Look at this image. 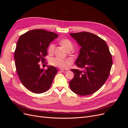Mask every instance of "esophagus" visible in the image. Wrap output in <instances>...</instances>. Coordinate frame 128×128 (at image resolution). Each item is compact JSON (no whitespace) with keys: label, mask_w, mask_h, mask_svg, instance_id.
Wrapping results in <instances>:
<instances>
[{"label":"esophagus","mask_w":128,"mask_h":128,"mask_svg":"<svg viewBox=\"0 0 128 128\" xmlns=\"http://www.w3.org/2000/svg\"><path fill=\"white\" fill-rule=\"evenodd\" d=\"M60 71L62 72H68V70H67V69H61Z\"/></svg>","instance_id":"34e87169"}]
</instances>
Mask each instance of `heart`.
I'll list each match as a JSON object with an SVG mask.
<instances>
[{
  "instance_id": "1",
  "label": "heart",
  "mask_w": 128,
  "mask_h": 128,
  "mask_svg": "<svg viewBox=\"0 0 128 128\" xmlns=\"http://www.w3.org/2000/svg\"><path fill=\"white\" fill-rule=\"evenodd\" d=\"M60 45L63 46L64 49L67 52L72 51L74 48V44L69 39H62L60 41ZM55 44L52 43L50 44L48 47V51L50 54H52L54 52L55 49ZM72 61L70 60L67 59H62L60 58L56 57L52 58L50 60V64L51 65L59 68H66L68 65L71 64Z\"/></svg>"
}]
</instances>
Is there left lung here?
<instances>
[{"instance_id":"obj_1","label":"left lung","mask_w":128,"mask_h":128,"mask_svg":"<svg viewBox=\"0 0 128 128\" xmlns=\"http://www.w3.org/2000/svg\"><path fill=\"white\" fill-rule=\"evenodd\" d=\"M70 34L81 48L75 61L80 69H71L74 76L69 86L77 94L90 95L101 88L109 76L112 54L106 42L94 34L83 32Z\"/></svg>"}]
</instances>
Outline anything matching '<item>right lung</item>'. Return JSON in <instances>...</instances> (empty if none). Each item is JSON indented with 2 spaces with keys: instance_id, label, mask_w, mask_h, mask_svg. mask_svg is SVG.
I'll use <instances>...</instances> for the list:
<instances>
[{
  "instance_id": "right-lung-1",
  "label": "right lung",
  "mask_w": 128,
  "mask_h": 128,
  "mask_svg": "<svg viewBox=\"0 0 128 128\" xmlns=\"http://www.w3.org/2000/svg\"><path fill=\"white\" fill-rule=\"evenodd\" d=\"M58 34L43 29L30 30L20 37L14 52L15 67L24 86L35 94H42L51 87L56 68L50 66L47 69L40 68L48 54L50 43Z\"/></svg>"
}]
</instances>
